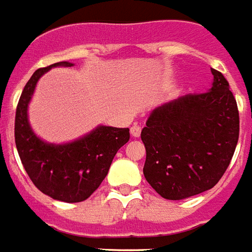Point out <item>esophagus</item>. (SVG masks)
Masks as SVG:
<instances>
[{
  "label": "esophagus",
  "instance_id": "34e87169",
  "mask_svg": "<svg viewBox=\"0 0 252 252\" xmlns=\"http://www.w3.org/2000/svg\"><path fill=\"white\" fill-rule=\"evenodd\" d=\"M141 133V126H137V124H135V126H131V135L133 136V137H139Z\"/></svg>",
  "mask_w": 252,
  "mask_h": 252
}]
</instances>
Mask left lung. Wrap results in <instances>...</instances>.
Masks as SVG:
<instances>
[{"mask_svg": "<svg viewBox=\"0 0 252 252\" xmlns=\"http://www.w3.org/2000/svg\"><path fill=\"white\" fill-rule=\"evenodd\" d=\"M211 91L189 93L155 109L141 131L143 172L164 199L202 193L224 175L239 139V111L223 74L211 69Z\"/></svg>", "mask_w": 252, "mask_h": 252, "instance_id": "1", "label": "left lung"}]
</instances>
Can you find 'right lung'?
<instances>
[{
	"label": "right lung",
	"mask_w": 252,
	"mask_h": 252,
	"mask_svg": "<svg viewBox=\"0 0 252 252\" xmlns=\"http://www.w3.org/2000/svg\"><path fill=\"white\" fill-rule=\"evenodd\" d=\"M68 61L37 69L22 91L14 120V140L20 159L41 192L66 203L88 199L107 176L117 151L129 140V128L97 126L89 135L63 145L48 144L32 131L28 104L42 74L53 66H72Z\"/></svg>",
	"instance_id": "right-lung-1"
}]
</instances>
